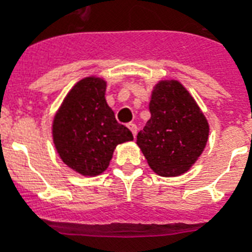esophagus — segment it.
<instances>
[{
    "label": "esophagus",
    "instance_id": "34e87169",
    "mask_svg": "<svg viewBox=\"0 0 252 252\" xmlns=\"http://www.w3.org/2000/svg\"><path fill=\"white\" fill-rule=\"evenodd\" d=\"M128 128H129V130L133 134V137H136V134H137V126L133 124V123H130V124H128Z\"/></svg>",
    "mask_w": 252,
    "mask_h": 252
}]
</instances>
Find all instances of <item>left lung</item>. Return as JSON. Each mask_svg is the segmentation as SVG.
Returning a JSON list of instances; mask_svg holds the SVG:
<instances>
[{"label": "left lung", "instance_id": "1", "mask_svg": "<svg viewBox=\"0 0 252 252\" xmlns=\"http://www.w3.org/2000/svg\"><path fill=\"white\" fill-rule=\"evenodd\" d=\"M150 119L137 134L148 165L161 176L187 172L201 156L209 136L203 111L179 81H159L152 91Z\"/></svg>", "mask_w": 252, "mask_h": 252}]
</instances>
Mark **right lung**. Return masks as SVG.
Wrapping results in <instances>:
<instances>
[{
    "label": "right lung",
    "instance_id": "obj_1",
    "mask_svg": "<svg viewBox=\"0 0 252 252\" xmlns=\"http://www.w3.org/2000/svg\"><path fill=\"white\" fill-rule=\"evenodd\" d=\"M107 82L99 77L78 81L57 110L53 144L65 165L84 176L106 171L115 148L132 141L126 126L116 122L106 102Z\"/></svg>",
    "mask_w": 252,
    "mask_h": 252
}]
</instances>
